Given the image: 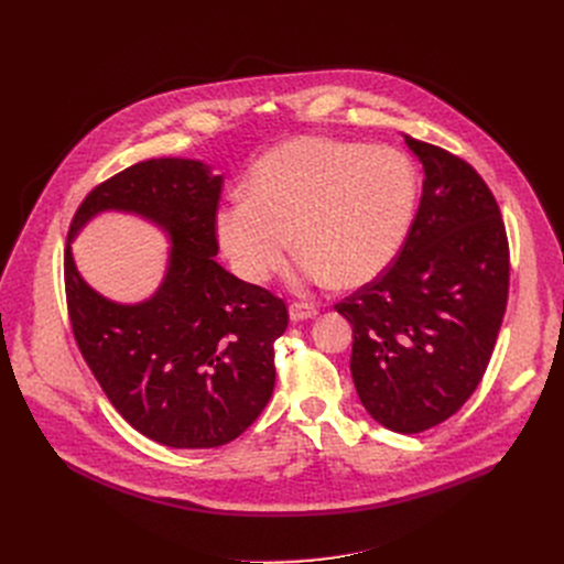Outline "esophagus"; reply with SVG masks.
Here are the masks:
<instances>
[{
  "label": "esophagus",
  "mask_w": 564,
  "mask_h": 564,
  "mask_svg": "<svg viewBox=\"0 0 564 564\" xmlns=\"http://www.w3.org/2000/svg\"><path fill=\"white\" fill-rule=\"evenodd\" d=\"M317 315V306L308 304V302H292L290 304V319L292 322H302V319H311Z\"/></svg>",
  "instance_id": "obj_1"
}]
</instances>
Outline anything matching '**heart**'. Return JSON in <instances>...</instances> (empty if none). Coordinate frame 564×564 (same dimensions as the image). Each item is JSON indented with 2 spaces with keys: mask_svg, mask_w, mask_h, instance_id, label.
Returning a JSON list of instances; mask_svg holds the SVG:
<instances>
[{
  "mask_svg": "<svg viewBox=\"0 0 564 564\" xmlns=\"http://www.w3.org/2000/svg\"><path fill=\"white\" fill-rule=\"evenodd\" d=\"M416 203L419 175L402 153L304 137L253 166L247 196L219 210L217 235L232 270L249 283L276 274L294 242L302 283L334 279L354 288L395 260Z\"/></svg>",
  "mask_w": 564,
  "mask_h": 564,
  "instance_id": "1",
  "label": "heart"
}]
</instances>
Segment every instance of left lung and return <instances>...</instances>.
Here are the masks:
<instances>
[{
    "instance_id": "obj_1",
    "label": "left lung",
    "mask_w": 564,
    "mask_h": 564,
    "mask_svg": "<svg viewBox=\"0 0 564 564\" xmlns=\"http://www.w3.org/2000/svg\"><path fill=\"white\" fill-rule=\"evenodd\" d=\"M423 194L395 260L334 308L354 332L351 377L370 416L400 434L443 421L478 389L510 292L498 203L462 158L404 134Z\"/></svg>"
}]
</instances>
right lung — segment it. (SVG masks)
Wrapping results in <instances>:
<instances>
[{"label":"right lung","mask_w":564,"mask_h":564,"mask_svg":"<svg viewBox=\"0 0 564 564\" xmlns=\"http://www.w3.org/2000/svg\"><path fill=\"white\" fill-rule=\"evenodd\" d=\"M224 177L194 160H145L84 196L73 237L102 210L162 224L173 242L153 300L107 302L64 253L75 343L113 409L143 436L171 448H217L240 436L274 393V340L288 306L215 262Z\"/></svg>","instance_id":"add662e5"}]
</instances>
